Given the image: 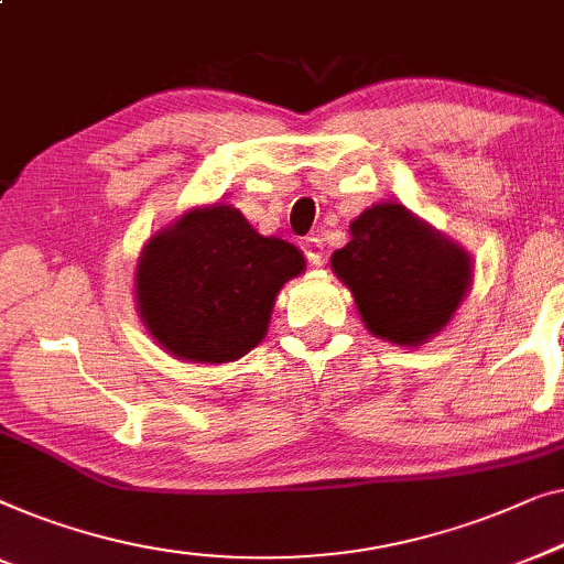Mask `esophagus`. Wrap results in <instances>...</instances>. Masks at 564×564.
I'll return each instance as SVG.
<instances>
[{"mask_svg": "<svg viewBox=\"0 0 564 564\" xmlns=\"http://www.w3.org/2000/svg\"><path fill=\"white\" fill-rule=\"evenodd\" d=\"M301 250H304L308 265H322L324 263V252H322L319 237H306V240L301 242Z\"/></svg>", "mask_w": 564, "mask_h": 564, "instance_id": "esophagus-1", "label": "esophagus"}]
</instances>
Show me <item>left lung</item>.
Segmentation results:
<instances>
[{
  "label": "left lung",
  "instance_id": "left-lung-1",
  "mask_svg": "<svg viewBox=\"0 0 564 564\" xmlns=\"http://www.w3.org/2000/svg\"><path fill=\"white\" fill-rule=\"evenodd\" d=\"M365 329L391 345L419 347L452 322L473 285L467 250L401 202H380L350 221V242L332 252Z\"/></svg>",
  "mask_w": 564,
  "mask_h": 564
}]
</instances>
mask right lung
<instances>
[{"label": "right lung", "instance_id": "1", "mask_svg": "<svg viewBox=\"0 0 564 564\" xmlns=\"http://www.w3.org/2000/svg\"><path fill=\"white\" fill-rule=\"evenodd\" d=\"M306 260L227 202L192 206L148 237L134 306L148 335L184 362L221 365L263 343L273 304Z\"/></svg>", "mask_w": 564, "mask_h": 564}]
</instances>
